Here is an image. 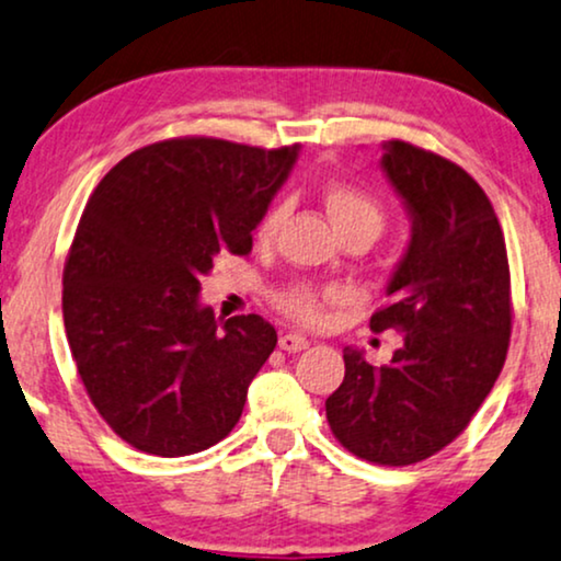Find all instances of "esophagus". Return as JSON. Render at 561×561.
<instances>
[{
    "instance_id": "esophagus-1",
    "label": "esophagus",
    "mask_w": 561,
    "mask_h": 561,
    "mask_svg": "<svg viewBox=\"0 0 561 561\" xmlns=\"http://www.w3.org/2000/svg\"><path fill=\"white\" fill-rule=\"evenodd\" d=\"M308 344L310 342L302 336V333L287 331L279 336V350H285V352H302V350H308Z\"/></svg>"
}]
</instances>
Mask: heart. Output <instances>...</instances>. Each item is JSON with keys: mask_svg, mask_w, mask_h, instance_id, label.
I'll use <instances>...</instances> for the list:
<instances>
[{"mask_svg": "<svg viewBox=\"0 0 561 561\" xmlns=\"http://www.w3.org/2000/svg\"><path fill=\"white\" fill-rule=\"evenodd\" d=\"M325 209H329V217L333 219L339 232L350 230V228H373L378 230L382 228V209L378 207V202L370 198L363 191L352 188V186H331L325 191L323 196ZM282 215L285 209L274 207L266 211V217L261 219L259 225V238H272L276 228H279ZM329 297H333V293H318V289L308 287V285H295L289 287L287 293L279 295V308L285 310L289 318L300 323H316L321 321L323 316V305Z\"/></svg>", "mask_w": 561, "mask_h": 561, "instance_id": "heart-1", "label": "heart"}]
</instances>
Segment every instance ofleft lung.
Here are the masks:
<instances>
[{
	"instance_id": "8db88e82",
	"label": "left lung",
	"mask_w": 561,
	"mask_h": 561,
	"mask_svg": "<svg viewBox=\"0 0 561 561\" xmlns=\"http://www.w3.org/2000/svg\"><path fill=\"white\" fill-rule=\"evenodd\" d=\"M380 168L411 236L370 329H401L403 344L380 367L346 346L325 420L354 456L409 466L453 443L492 391L513 329L510 266L500 219L463 168L399 139L382 141Z\"/></svg>"
}]
</instances>
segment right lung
Masks as SVG:
<instances>
[{
  "instance_id": "add662e5",
  "label": "right lung",
  "mask_w": 561,
  "mask_h": 561,
  "mask_svg": "<svg viewBox=\"0 0 561 561\" xmlns=\"http://www.w3.org/2000/svg\"><path fill=\"white\" fill-rule=\"evenodd\" d=\"M300 145L186 137L141 147L92 191L64 266V329L108 427L162 458L230 435L276 346L261 316L198 300L222 253L245 256Z\"/></svg>"
}]
</instances>
